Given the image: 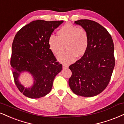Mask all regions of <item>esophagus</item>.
Returning <instances> with one entry per match:
<instances>
[{
	"label": "esophagus",
	"instance_id": "1",
	"mask_svg": "<svg viewBox=\"0 0 124 124\" xmlns=\"http://www.w3.org/2000/svg\"><path fill=\"white\" fill-rule=\"evenodd\" d=\"M62 67H63V69H66L68 68V66L67 65H66V64H63V65H62Z\"/></svg>",
	"mask_w": 124,
	"mask_h": 124
}]
</instances>
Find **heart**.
I'll return each instance as SVG.
<instances>
[{"instance_id":"heart-1","label":"heart","mask_w":124,"mask_h":124,"mask_svg":"<svg viewBox=\"0 0 124 124\" xmlns=\"http://www.w3.org/2000/svg\"><path fill=\"white\" fill-rule=\"evenodd\" d=\"M58 38L51 36L48 39V46L55 55L59 56L64 51L65 46L67 51L58 57L59 62L69 63L75 60L76 56H81L85 54L89 45V37L86 31L71 23H66L59 28L56 32Z\"/></svg>"}]
</instances>
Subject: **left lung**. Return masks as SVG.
<instances>
[{
	"mask_svg": "<svg viewBox=\"0 0 124 124\" xmlns=\"http://www.w3.org/2000/svg\"><path fill=\"white\" fill-rule=\"evenodd\" d=\"M74 23L86 31L89 45L81 59L69 67L72 73L69 85L76 95L95 96L110 82L115 66L114 43L108 31L98 22L80 19Z\"/></svg>",
	"mask_w": 124,
	"mask_h": 124,
	"instance_id": "1",
	"label": "left lung"
}]
</instances>
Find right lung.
Returning <instances> with one entry per match:
<instances>
[{"label":"right lung","mask_w":124,"mask_h":124,"mask_svg":"<svg viewBox=\"0 0 124 124\" xmlns=\"http://www.w3.org/2000/svg\"><path fill=\"white\" fill-rule=\"evenodd\" d=\"M63 21L36 20L22 27L15 36L12 44L10 64L15 84L25 96L36 99L51 90L55 77L62 70L48 46V39ZM28 72L34 83L25 87L19 80L20 74Z\"/></svg>","instance_id":"1"}]
</instances>
